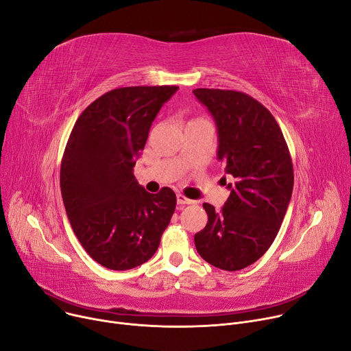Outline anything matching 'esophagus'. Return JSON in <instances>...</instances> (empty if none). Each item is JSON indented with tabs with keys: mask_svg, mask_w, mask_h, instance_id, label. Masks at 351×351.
I'll list each match as a JSON object with an SVG mask.
<instances>
[{
	"mask_svg": "<svg viewBox=\"0 0 351 351\" xmlns=\"http://www.w3.org/2000/svg\"><path fill=\"white\" fill-rule=\"evenodd\" d=\"M195 201H193V199H190V198H186L185 195H182V194H177V204L178 205H190V204H194Z\"/></svg>",
	"mask_w": 351,
	"mask_h": 351,
	"instance_id": "esophagus-1",
	"label": "esophagus"
}]
</instances>
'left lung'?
<instances>
[{
    "label": "left lung",
    "mask_w": 351,
    "mask_h": 351,
    "mask_svg": "<svg viewBox=\"0 0 351 351\" xmlns=\"http://www.w3.org/2000/svg\"><path fill=\"white\" fill-rule=\"evenodd\" d=\"M193 93L213 117L218 158L236 178L219 212L204 204L208 223L194 236L195 247L213 267L237 271L273 245L292 195V160L276 118L257 99L232 90Z\"/></svg>",
    "instance_id": "obj_1"
}]
</instances>
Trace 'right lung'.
Masks as SVG:
<instances>
[{
	"label": "right lung",
	"mask_w": 351,
	"mask_h": 351,
	"mask_svg": "<svg viewBox=\"0 0 351 351\" xmlns=\"http://www.w3.org/2000/svg\"><path fill=\"white\" fill-rule=\"evenodd\" d=\"M176 86L108 91L78 117L60 167L70 225L84 250L110 269H130L156 253L174 213L169 186L149 194L133 176L152 122Z\"/></svg>",
	"instance_id": "obj_1"
}]
</instances>
